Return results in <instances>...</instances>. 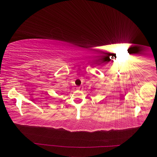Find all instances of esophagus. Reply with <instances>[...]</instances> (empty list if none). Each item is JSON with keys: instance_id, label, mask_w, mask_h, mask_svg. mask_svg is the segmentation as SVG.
Masks as SVG:
<instances>
[{"instance_id": "1", "label": "esophagus", "mask_w": 157, "mask_h": 157, "mask_svg": "<svg viewBox=\"0 0 157 157\" xmlns=\"http://www.w3.org/2000/svg\"><path fill=\"white\" fill-rule=\"evenodd\" d=\"M81 87H78V88H77V90H81Z\"/></svg>"}]
</instances>
